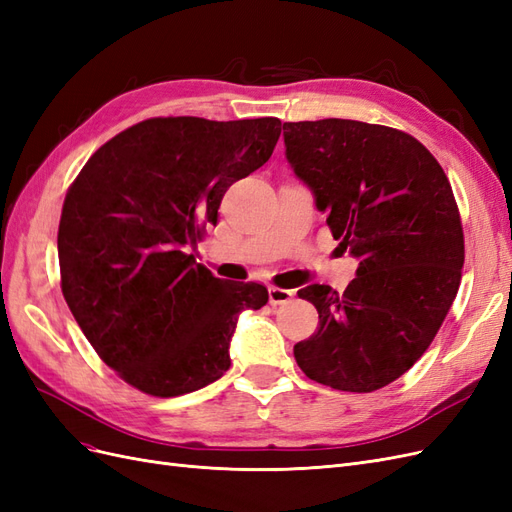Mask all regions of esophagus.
I'll return each mask as SVG.
<instances>
[{"label": "esophagus", "instance_id": "obj_1", "mask_svg": "<svg viewBox=\"0 0 512 512\" xmlns=\"http://www.w3.org/2000/svg\"><path fill=\"white\" fill-rule=\"evenodd\" d=\"M292 297H294L292 290L277 288V286H271V288H269V303H271V305H286V303H290Z\"/></svg>", "mask_w": 512, "mask_h": 512}]
</instances>
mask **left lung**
Listing matches in <instances>:
<instances>
[{"label":"left lung","mask_w":512,"mask_h":512,"mask_svg":"<svg viewBox=\"0 0 512 512\" xmlns=\"http://www.w3.org/2000/svg\"><path fill=\"white\" fill-rule=\"evenodd\" d=\"M284 145L339 247L359 258L344 292L299 290L320 327L294 359L331 389L378 391L421 359L457 297L466 250L451 183L414 136L376 123L288 121Z\"/></svg>","instance_id":"obj_1"}]
</instances>
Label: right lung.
<instances>
[{"label":"right lung","instance_id":"obj_1","mask_svg":"<svg viewBox=\"0 0 512 512\" xmlns=\"http://www.w3.org/2000/svg\"><path fill=\"white\" fill-rule=\"evenodd\" d=\"M280 134L277 117L147 119L104 143L70 185L61 292L100 359L134 389L177 397L222 378L239 314L267 305L265 286L220 280L188 250Z\"/></svg>","mask_w":512,"mask_h":512}]
</instances>
